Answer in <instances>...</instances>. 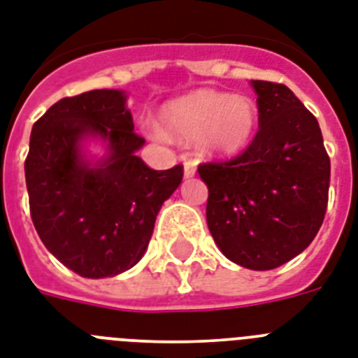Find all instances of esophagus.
I'll use <instances>...</instances> for the list:
<instances>
[{
	"label": "esophagus",
	"mask_w": 358,
	"mask_h": 358,
	"mask_svg": "<svg viewBox=\"0 0 358 358\" xmlns=\"http://www.w3.org/2000/svg\"><path fill=\"white\" fill-rule=\"evenodd\" d=\"M194 173H196V165H194L193 159H187L184 164V176L191 178V176H194Z\"/></svg>",
	"instance_id": "1"
}]
</instances>
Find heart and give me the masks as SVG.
<instances>
[{"label": "heart", "mask_w": 358, "mask_h": 358, "mask_svg": "<svg viewBox=\"0 0 358 358\" xmlns=\"http://www.w3.org/2000/svg\"><path fill=\"white\" fill-rule=\"evenodd\" d=\"M165 134L193 141L208 156L228 158L246 149L257 127V108L246 97L196 92L171 103L162 113Z\"/></svg>", "instance_id": "heart-1"}]
</instances>
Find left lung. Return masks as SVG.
<instances>
[{"instance_id":"left-lung-1","label":"left lung","mask_w":358,"mask_h":358,"mask_svg":"<svg viewBox=\"0 0 358 358\" xmlns=\"http://www.w3.org/2000/svg\"><path fill=\"white\" fill-rule=\"evenodd\" d=\"M259 130L245 152L199 165L208 228L229 261L278 268L313 243L329 199L331 162L318 121L285 84L252 80Z\"/></svg>"}]
</instances>
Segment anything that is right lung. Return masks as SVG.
Instances as JSON below:
<instances>
[{"instance_id":"obj_1","label":"right lung","mask_w":358,"mask_h":358,"mask_svg":"<svg viewBox=\"0 0 358 358\" xmlns=\"http://www.w3.org/2000/svg\"><path fill=\"white\" fill-rule=\"evenodd\" d=\"M99 135L109 156L92 166L80 141ZM124 92L92 90L55 103L33 124L25 182L31 219L45 248L83 278H112L143 257L156 215L184 167L154 171L136 150Z\"/></svg>"}]
</instances>
